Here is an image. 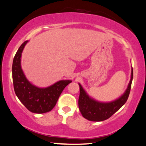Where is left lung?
Listing matches in <instances>:
<instances>
[{"mask_svg":"<svg viewBox=\"0 0 146 146\" xmlns=\"http://www.w3.org/2000/svg\"><path fill=\"white\" fill-rule=\"evenodd\" d=\"M132 79L133 69L132 67L131 79L126 92L118 99L106 103L96 101L90 98L79 84V108L83 116L87 120L95 122H100L109 118L126 103L130 94Z\"/></svg>","mask_w":146,"mask_h":146,"instance_id":"1","label":"left lung"}]
</instances>
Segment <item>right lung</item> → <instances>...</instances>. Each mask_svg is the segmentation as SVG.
Returning a JSON list of instances; mask_svg holds the SVG:
<instances>
[{"mask_svg": "<svg viewBox=\"0 0 146 146\" xmlns=\"http://www.w3.org/2000/svg\"><path fill=\"white\" fill-rule=\"evenodd\" d=\"M28 40L20 46L12 63V80L15 93L22 104L33 113L50 112L56 104L63 89L71 81H59L50 87L42 89L32 85L26 79L21 68L20 57Z\"/></svg>", "mask_w": 146, "mask_h": 146, "instance_id": "1", "label": "right lung"}]
</instances>
